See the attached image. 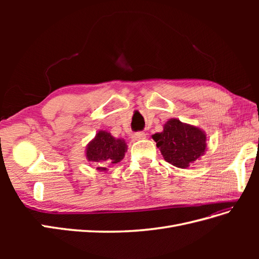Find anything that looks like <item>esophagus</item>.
I'll use <instances>...</instances> for the list:
<instances>
[{"mask_svg": "<svg viewBox=\"0 0 259 259\" xmlns=\"http://www.w3.org/2000/svg\"><path fill=\"white\" fill-rule=\"evenodd\" d=\"M147 137V134L145 132H137L133 135V139L134 140H140V139H145Z\"/></svg>", "mask_w": 259, "mask_h": 259, "instance_id": "esophagus-1", "label": "esophagus"}]
</instances>
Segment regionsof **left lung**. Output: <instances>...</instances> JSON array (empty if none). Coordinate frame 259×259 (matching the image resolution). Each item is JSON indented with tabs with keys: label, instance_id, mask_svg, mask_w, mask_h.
<instances>
[{
	"label": "left lung",
	"instance_id": "left-lung-1",
	"mask_svg": "<svg viewBox=\"0 0 259 259\" xmlns=\"http://www.w3.org/2000/svg\"><path fill=\"white\" fill-rule=\"evenodd\" d=\"M152 138L164 160L179 168L189 167L206 151L205 132L177 119H169Z\"/></svg>",
	"mask_w": 259,
	"mask_h": 259
}]
</instances>
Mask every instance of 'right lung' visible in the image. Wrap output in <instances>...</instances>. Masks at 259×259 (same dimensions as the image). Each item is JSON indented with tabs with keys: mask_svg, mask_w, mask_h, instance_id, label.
Returning a JSON list of instances; mask_svg holds the SVG:
<instances>
[{
	"mask_svg": "<svg viewBox=\"0 0 259 259\" xmlns=\"http://www.w3.org/2000/svg\"><path fill=\"white\" fill-rule=\"evenodd\" d=\"M126 151L127 145L124 139L114 138L110 133L99 131L86 147L85 156L89 162L97 166L96 169L107 171L105 166L121 162Z\"/></svg>",
	"mask_w": 259,
	"mask_h": 259,
	"instance_id": "1",
	"label": "right lung"
}]
</instances>
